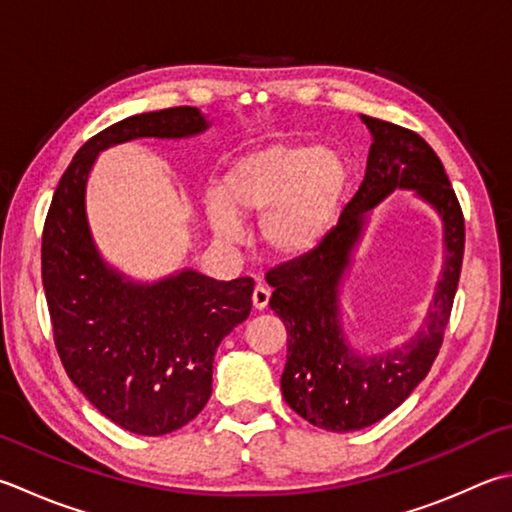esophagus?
<instances>
[{
	"label": "esophagus",
	"instance_id": "obj_1",
	"mask_svg": "<svg viewBox=\"0 0 512 512\" xmlns=\"http://www.w3.org/2000/svg\"><path fill=\"white\" fill-rule=\"evenodd\" d=\"M252 301H254V307L258 312L265 310L267 303H269V289L265 285H256L254 294H252Z\"/></svg>",
	"mask_w": 512,
	"mask_h": 512
}]
</instances>
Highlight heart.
I'll use <instances>...</instances> for the list:
<instances>
[{
  "instance_id": "heart-1",
  "label": "heart",
  "mask_w": 512,
  "mask_h": 512,
  "mask_svg": "<svg viewBox=\"0 0 512 512\" xmlns=\"http://www.w3.org/2000/svg\"><path fill=\"white\" fill-rule=\"evenodd\" d=\"M347 171L318 144H272L231 165L218 194L205 200L223 243L243 238L240 220L263 218V240L276 256L310 254L332 227L345 196Z\"/></svg>"
}]
</instances>
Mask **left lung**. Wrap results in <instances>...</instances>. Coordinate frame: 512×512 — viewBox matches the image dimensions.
I'll list each match as a JSON object with an SVG mask.
<instances>
[{
	"mask_svg": "<svg viewBox=\"0 0 512 512\" xmlns=\"http://www.w3.org/2000/svg\"><path fill=\"white\" fill-rule=\"evenodd\" d=\"M374 142L359 191L334 229L310 254L267 272L269 307L285 323L287 363L281 390L287 406L312 426L352 432L381 421L426 379L443 343L455 303L466 225L441 160L419 133L363 115ZM397 186L417 188L444 218L449 256L427 327L403 348L361 357L347 348L335 310V292L349 264L364 214Z\"/></svg>",
	"mask_w": 512,
	"mask_h": 512,
	"instance_id": "1",
	"label": "left lung"
}]
</instances>
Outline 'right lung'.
<instances>
[{"label": "right lung", "mask_w": 512, "mask_h": 512, "mask_svg": "<svg viewBox=\"0 0 512 512\" xmlns=\"http://www.w3.org/2000/svg\"><path fill=\"white\" fill-rule=\"evenodd\" d=\"M205 127L196 106H173L95 133L60 178L42 231V283L64 370L104 417L136 435H167L207 406L216 347L252 312L254 278L223 283L187 269L156 285L122 281L93 247L86 176L111 144Z\"/></svg>", "instance_id": "add662e5"}]
</instances>
